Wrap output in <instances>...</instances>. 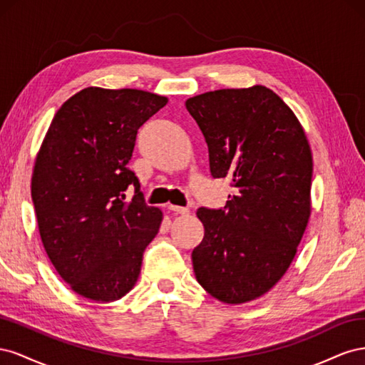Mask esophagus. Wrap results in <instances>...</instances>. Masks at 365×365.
Returning <instances> with one entry per match:
<instances>
[{
    "label": "esophagus",
    "mask_w": 365,
    "mask_h": 365,
    "mask_svg": "<svg viewBox=\"0 0 365 365\" xmlns=\"http://www.w3.org/2000/svg\"><path fill=\"white\" fill-rule=\"evenodd\" d=\"M169 210L173 213H178V215H189L190 213V208L187 207H180V205H169Z\"/></svg>",
    "instance_id": "34e87169"
}]
</instances>
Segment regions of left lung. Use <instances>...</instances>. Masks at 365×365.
Returning <instances> with one entry per match:
<instances>
[{
    "label": "left lung",
    "instance_id": "left-lung-1",
    "mask_svg": "<svg viewBox=\"0 0 365 365\" xmlns=\"http://www.w3.org/2000/svg\"><path fill=\"white\" fill-rule=\"evenodd\" d=\"M208 146L213 178L231 180L224 208L201 207L204 239L192 252L202 288L240 304L288 271L311 216L312 152L300 121L262 85L187 98Z\"/></svg>",
    "mask_w": 365,
    "mask_h": 365
}]
</instances>
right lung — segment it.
<instances>
[{
    "mask_svg": "<svg viewBox=\"0 0 365 365\" xmlns=\"http://www.w3.org/2000/svg\"><path fill=\"white\" fill-rule=\"evenodd\" d=\"M165 103L130 88H85L59 108L36 155L41 240L63 282L88 300L115 302L134 288L160 230L163 212L146 205L128 163L138 129Z\"/></svg>",
    "mask_w": 365,
    "mask_h": 365,
    "instance_id": "obj_1",
    "label": "right lung"
}]
</instances>
